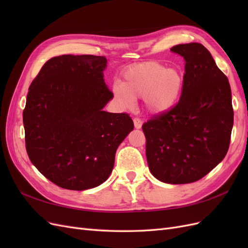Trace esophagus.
<instances>
[{
  "label": "esophagus",
  "instance_id": "esophagus-1",
  "mask_svg": "<svg viewBox=\"0 0 248 248\" xmlns=\"http://www.w3.org/2000/svg\"><path fill=\"white\" fill-rule=\"evenodd\" d=\"M133 123H134V127H136L137 129H140L141 125H142V121L140 118H134L133 119Z\"/></svg>",
  "mask_w": 248,
  "mask_h": 248
}]
</instances>
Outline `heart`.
Masks as SVG:
<instances>
[{
  "label": "heart",
  "mask_w": 248,
  "mask_h": 248,
  "mask_svg": "<svg viewBox=\"0 0 248 248\" xmlns=\"http://www.w3.org/2000/svg\"><path fill=\"white\" fill-rule=\"evenodd\" d=\"M184 86L182 72L167 68L156 61L131 65L123 74V82L112 88L116 99L123 108H129L134 99L144 98L146 108L153 114H162L176 106Z\"/></svg>",
  "instance_id": "obj_1"
}]
</instances>
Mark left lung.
I'll return each mask as SVG.
<instances>
[{
    "label": "left lung",
    "mask_w": 248,
    "mask_h": 248,
    "mask_svg": "<svg viewBox=\"0 0 248 248\" xmlns=\"http://www.w3.org/2000/svg\"><path fill=\"white\" fill-rule=\"evenodd\" d=\"M185 60L179 102L142 124L152 175L164 183L196 182L227 155L234 124L228 78L201 43L170 48Z\"/></svg>",
    "instance_id": "left-lung-1"
}]
</instances>
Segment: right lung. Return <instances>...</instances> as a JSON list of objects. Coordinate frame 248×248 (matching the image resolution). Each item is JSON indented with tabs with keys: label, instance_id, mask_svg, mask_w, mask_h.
Wrapping results in <instances>:
<instances>
[{
	"label": "right lung",
	"instance_id": "add662e5",
	"mask_svg": "<svg viewBox=\"0 0 248 248\" xmlns=\"http://www.w3.org/2000/svg\"><path fill=\"white\" fill-rule=\"evenodd\" d=\"M107 63L102 56L54 57L29 88L22 114L27 153L36 169L62 188L102 184L119 145L134 127L126 112L102 109L114 97L103 79Z\"/></svg>",
	"mask_w": 248,
	"mask_h": 248
}]
</instances>
